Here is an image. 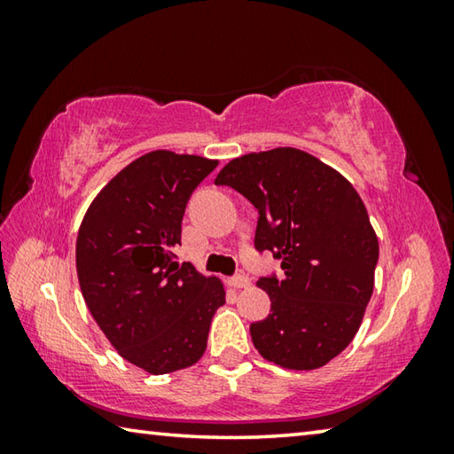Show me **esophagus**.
I'll return each instance as SVG.
<instances>
[{
    "label": "esophagus",
    "instance_id": "1",
    "mask_svg": "<svg viewBox=\"0 0 454 454\" xmlns=\"http://www.w3.org/2000/svg\"><path fill=\"white\" fill-rule=\"evenodd\" d=\"M230 286L240 290V288H248L250 286V278L246 274H236L230 278Z\"/></svg>",
    "mask_w": 454,
    "mask_h": 454
}]
</instances>
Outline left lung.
<instances>
[{
    "instance_id": "left-lung-1",
    "label": "left lung",
    "mask_w": 454,
    "mask_h": 454,
    "mask_svg": "<svg viewBox=\"0 0 454 454\" xmlns=\"http://www.w3.org/2000/svg\"><path fill=\"white\" fill-rule=\"evenodd\" d=\"M258 210L254 248L280 260L260 276L270 314L250 334L266 360L292 371L325 366L348 347L374 288L379 240L352 184L296 148L246 153L216 176Z\"/></svg>"
}]
</instances>
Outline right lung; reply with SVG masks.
Here are the masks:
<instances>
[{
    "mask_svg": "<svg viewBox=\"0 0 454 454\" xmlns=\"http://www.w3.org/2000/svg\"><path fill=\"white\" fill-rule=\"evenodd\" d=\"M216 166L188 153H145L106 184L82 220L83 301L120 356L150 374L196 364L226 302L218 278L174 254L192 192Z\"/></svg>",
    "mask_w": 454,
    "mask_h": 454,
    "instance_id": "right-lung-1",
    "label": "right lung"
}]
</instances>
